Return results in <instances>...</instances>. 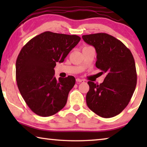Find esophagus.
Wrapping results in <instances>:
<instances>
[{
  "mask_svg": "<svg viewBox=\"0 0 147 147\" xmlns=\"http://www.w3.org/2000/svg\"><path fill=\"white\" fill-rule=\"evenodd\" d=\"M76 83L77 84H80V83H84V80H82V79H80V78H77L76 80Z\"/></svg>",
  "mask_w": 147,
  "mask_h": 147,
  "instance_id": "1",
  "label": "esophagus"
}]
</instances>
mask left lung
Returning <instances> with one entry per match:
<instances>
[{
    "label": "left lung",
    "mask_w": 147,
    "mask_h": 147,
    "mask_svg": "<svg viewBox=\"0 0 147 147\" xmlns=\"http://www.w3.org/2000/svg\"><path fill=\"white\" fill-rule=\"evenodd\" d=\"M82 38L94 47L96 67L106 75L99 85L88 82L87 105L102 117H113L127 106L135 91L137 73L133 55L121 41L108 34L84 35Z\"/></svg>",
    "instance_id": "left-lung-1"
}]
</instances>
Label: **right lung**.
Returning <instances> with one entry per match:
<instances>
[{
	"mask_svg": "<svg viewBox=\"0 0 147 147\" xmlns=\"http://www.w3.org/2000/svg\"><path fill=\"white\" fill-rule=\"evenodd\" d=\"M80 40L76 35L45 32L30 39L20 51L16 61L17 86L37 115L51 116L65 106L75 78L68 76L57 80L54 68L57 62H63Z\"/></svg>",
	"mask_w": 147,
	"mask_h": 147,
	"instance_id": "add662e5",
	"label": "right lung"
}]
</instances>
